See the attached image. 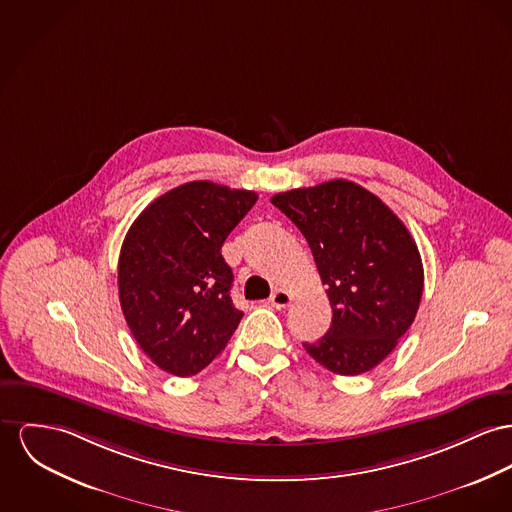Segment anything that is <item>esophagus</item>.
Returning a JSON list of instances; mask_svg holds the SVG:
<instances>
[{
	"mask_svg": "<svg viewBox=\"0 0 512 512\" xmlns=\"http://www.w3.org/2000/svg\"><path fill=\"white\" fill-rule=\"evenodd\" d=\"M291 301H293V295H291L289 291H285V289H275L272 293V297H270V303H272V307L275 308L289 307Z\"/></svg>",
	"mask_w": 512,
	"mask_h": 512,
	"instance_id": "esophagus-1",
	"label": "esophagus"
}]
</instances>
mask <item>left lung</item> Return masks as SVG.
<instances>
[{
	"instance_id": "8db88e82",
	"label": "left lung",
	"mask_w": 512,
	"mask_h": 512,
	"mask_svg": "<svg viewBox=\"0 0 512 512\" xmlns=\"http://www.w3.org/2000/svg\"><path fill=\"white\" fill-rule=\"evenodd\" d=\"M272 204L305 235L332 305V326L303 343L336 375L371 371L408 332L423 293V264L398 215L363 186L336 178L279 192Z\"/></svg>"
}]
</instances>
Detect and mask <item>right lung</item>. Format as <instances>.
<instances>
[{
  "mask_svg": "<svg viewBox=\"0 0 512 512\" xmlns=\"http://www.w3.org/2000/svg\"><path fill=\"white\" fill-rule=\"evenodd\" d=\"M258 194L196 180L172 188L132 223L118 293L141 351L174 376L198 375L231 340L242 310L221 246Z\"/></svg>",
  "mask_w": 512,
  "mask_h": 512,
  "instance_id": "obj_1",
  "label": "right lung"
}]
</instances>
